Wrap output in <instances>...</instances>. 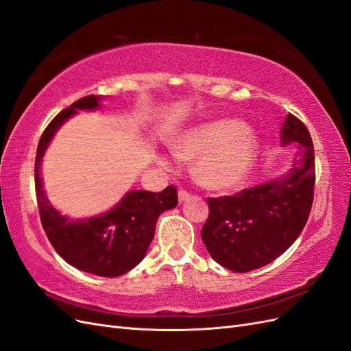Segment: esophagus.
I'll use <instances>...</instances> for the list:
<instances>
[{
  "label": "esophagus",
  "instance_id": "esophagus-1",
  "mask_svg": "<svg viewBox=\"0 0 351 351\" xmlns=\"http://www.w3.org/2000/svg\"><path fill=\"white\" fill-rule=\"evenodd\" d=\"M190 197V193L187 192L186 189H180L178 190V200L180 202H184V200H187Z\"/></svg>",
  "mask_w": 351,
  "mask_h": 351
}]
</instances>
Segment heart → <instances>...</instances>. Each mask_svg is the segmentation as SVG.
Segmentation results:
<instances>
[{
	"mask_svg": "<svg viewBox=\"0 0 351 351\" xmlns=\"http://www.w3.org/2000/svg\"><path fill=\"white\" fill-rule=\"evenodd\" d=\"M174 152L196 161V174L206 187L230 190L247 177L258 154V137L236 120H218L184 133Z\"/></svg>",
	"mask_w": 351,
	"mask_h": 351,
	"instance_id": "b5f03b06",
	"label": "heart"
}]
</instances>
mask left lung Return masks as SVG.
Instances as JSON below:
<instances>
[{"label": "left lung", "instance_id": "left-lung-1", "mask_svg": "<svg viewBox=\"0 0 351 351\" xmlns=\"http://www.w3.org/2000/svg\"><path fill=\"white\" fill-rule=\"evenodd\" d=\"M281 141L300 145L289 177L231 196L208 197L209 215L200 236L210 256L232 272H249L277 259L309 218L316 176L311 133L289 114Z\"/></svg>", "mask_w": 351, "mask_h": 351}]
</instances>
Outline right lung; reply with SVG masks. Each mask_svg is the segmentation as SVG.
Masks as SVG:
<instances>
[{
  "label": "right lung",
  "mask_w": 351,
  "mask_h": 351,
  "mask_svg": "<svg viewBox=\"0 0 351 351\" xmlns=\"http://www.w3.org/2000/svg\"><path fill=\"white\" fill-rule=\"evenodd\" d=\"M101 97L88 95L54 117L42 133L35 159V190L39 217L52 247L71 267L99 277H120L143 258L155 234L156 219L164 210L177 206V187L168 186L154 193L136 190L97 218L71 221L49 205L39 176L40 159L58 127L76 110H93Z\"/></svg>",
  "instance_id": "obj_1"
}]
</instances>
